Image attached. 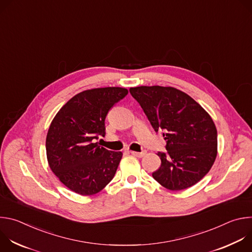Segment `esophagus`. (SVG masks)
<instances>
[{"label":"esophagus","instance_id":"esophagus-1","mask_svg":"<svg viewBox=\"0 0 252 252\" xmlns=\"http://www.w3.org/2000/svg\"><path fill=\"white\" fill-rule=\"evenodd\" d=\"M130 154L132 155V156H134V157H136V158H142L143 156H145L146 154H147V152L146 151H142V152H140V153H138V152H130Z\"/></svg>","mask_w":252,"mask_h":252}]
</instances>
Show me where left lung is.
<instances>
[{"mask_svg":"<svg viewBox=\"0 0 252 252\" xmlns=\"http://www.w3.org/2000/svg\"><path fill=\"white\" fill-rule=\"evenodd\" d=\"M154 129L164 130L167 153L153 177L169 190L194 186L209 171L218 155V130L203 107L186 93L171 87L129 89Z\"/></svg>","mask_w":252,"mask_h":252,"instance_id":"1","label":"left lung"}]
</instances>
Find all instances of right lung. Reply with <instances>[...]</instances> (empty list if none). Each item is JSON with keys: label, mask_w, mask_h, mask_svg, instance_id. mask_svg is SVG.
<instances>
[{"label": "right lung", "mask_w": 252, "mask_h": 252, "mask_svg": "<svg viewBox=\"0 0 252 252\" xmlns=\"http://www.w3.org/2000/svg\"><path fill=\"white\" fill-rule=\"evenodd\" d=\"M124 88H98L71 97L58 112L48 130L47 158L55 175L81 195L99 192L114 178L122 152L99 147L104 120L115 103L127 94Z\"/></svg>", "instance_id": "obj_1"}]
</instances>
